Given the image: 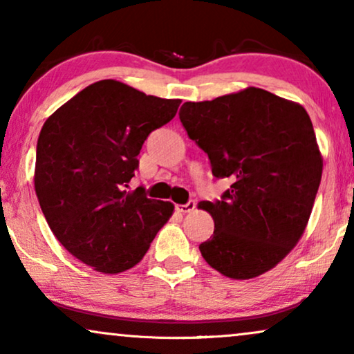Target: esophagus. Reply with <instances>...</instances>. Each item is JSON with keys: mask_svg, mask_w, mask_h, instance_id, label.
<instances>
[{"mask_svg": "<svg viewBox=\"0 0 354 354\" xmlns=\"http://www.w3.org/2000/svg\"><path fill=\"white\" fill-rule=\"evenodd\" d=\"M195 206H196V203L193 201V200H190V201L187 203V205H177L176 206V211L180 212V214H185V212H190V211L195 209Z\"/></svg>", "mask_w": 354, "mask_h": 354, "instance_id": "1", "label": "esophagus"}]
</instances>
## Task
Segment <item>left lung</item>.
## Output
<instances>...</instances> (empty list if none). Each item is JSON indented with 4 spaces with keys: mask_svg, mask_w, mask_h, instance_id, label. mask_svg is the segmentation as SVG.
<instances>
[{
    "mask_svg": "<svg viewBox=\"0 0 354 354\" xmlns=\"http://www.w3.org/2000/svg\"><path fill=\"white\" fill-rule=\"evenodd\" d=\"M178 118L209 158L212 176L232 182L221 200L200 203L214 219L201 256L230 279L268 272L301 239L321 183L322 156L306 109L248 86L187 101Z\"/></svg>",
    "mask_w": 354,
    "mask_h": 354,
    "instance_id": "1",
    "label": "left lung"
}]
</instances>
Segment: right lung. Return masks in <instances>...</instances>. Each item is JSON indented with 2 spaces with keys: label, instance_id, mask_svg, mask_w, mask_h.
Segmentation results:
<instances>
[{
  "label": "right lung",
  "instance_id": "add662e5",
  "mask_svg": "<svg viewBox=\"0 0 354 354\" xmlns=\"http://www.w3.org/2000/svg\"><path fill=\"white\" fill-rule=\"evenodd\" d=\"M180 103L100 80L43 124L33 178L38 203L59 243L98 272L138 264L172 216V203L127 188L145 140Z\"/></svg>",
  "mask_w": 354,
  "mask_h": 354
}]
</instances>
